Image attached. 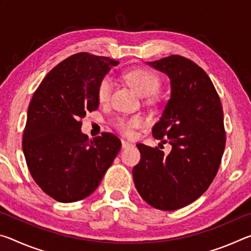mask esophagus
<instances>
[{
  "mask_svg": "<svg viewBox=\"0 0 251 251\" xmlns=\"http://www.w3.org/2000/svg\"><path fill=\"white\" fill-rule=\"evenodd\" d=\"M129 146H133V144L129 143V142H126V141H124V139H123V141H122V148H127Z\"/></svg>",
  "mask_w": 251,
  "mask_h": 251,
  "instance_id": "obj_1",
  "label": "esophagus"
}]
</instances>
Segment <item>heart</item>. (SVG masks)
<instances>
[{
	"label": "heart",
	"instance_id": "1",
	"mask_svg": "<svg viewBox=\"0 0 251 251\" xmlns=\"http://www.w3.org/2000/svg\"><path fill=\"white\" fill-rule=\"evenodd\" d=\"M126 79L143 96L154 93L159 86V79L151 72L143 69L134 70L126 74ZM114 80L110 75H105L97 85V100L100 103H107L112 95ZM145 120L141 115L120 117L115 121V127L126 136L133 135L134 130L144 125Z\"/></svg>",
	"mask_w": 251,
	"mask_h": 251
}]
</instances>
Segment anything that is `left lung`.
<instances>
[{
	"label": "left lung",
	"instance_id": "left-lung-1",
	"mask_svg": "<svg viewBox=\"0 0 251 251\" xmlns=\"http://www.w3.org/2000/svg\"><path fill=\"white\" fill-rule=\"evenodd\" d=\"M147 64L171 79V99L151 131L172 151L137 144L133 178L148 205L176 210L201 197L218 172L226 145L223 106L209 76L190 59L171 55Z\"/></svg>",
	"mask_w": 251,
	"mask_h": 251
}]
</instances>
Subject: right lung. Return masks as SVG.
I'll list each match as a JSON object with an SVG mask.
<instances>
[{
  "label": "right lung",
  "instance_id": "add662e5",
  "mask_svg": "<svg viewBox=\"0 0 251 251\" xmlns=\"http://www.w3.org/2000/svg\"><path fill=\"white\" fill-rule=\"evenodd\" d=\"M117 64L109 57L74 54L55 66L34 93L23 152L33 179L55 201L90 196L121 150L115 135L88 139L80 130L86 113L99 108L97 85Z\"/></svg>",
  "mask_w": 251,
  "mask_h": 251
}]
</instances>
